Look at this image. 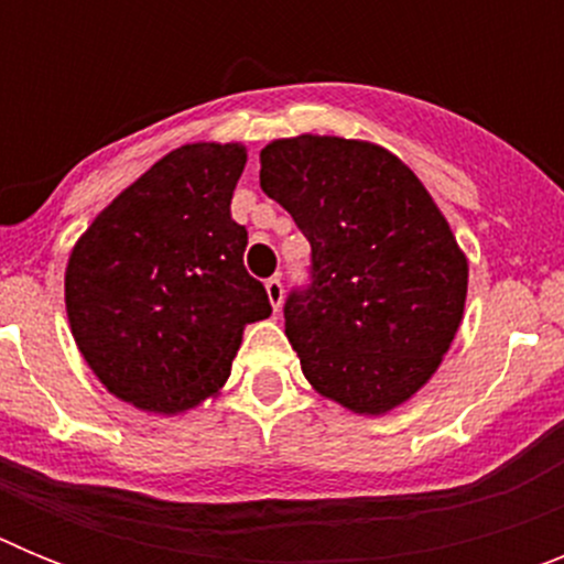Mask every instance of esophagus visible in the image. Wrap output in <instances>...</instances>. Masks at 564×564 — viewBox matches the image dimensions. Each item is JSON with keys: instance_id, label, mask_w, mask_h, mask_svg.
Returning <instances> with one entry per match:
<instances>
[{"instance_id": "1", "label": "esophagus", "mask_w": 564, "mask_h": 564, "mask_svg": "<svg viewBox=\"0 0 564 564\" xmlns=\"http://www.w3.org/2000/svg\"><path fill=\"white\" fill-rule=\"evenodd\" d=\"M265 291H268V299H271L273 311H279V307H282V299H285V285H282V279L279 276L268 279Z\"/></svg>"}]
</instances>
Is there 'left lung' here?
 Listing matches in <instances>:
<instances>
[{"label": "left lung", "instance_id": "left-lung-1", "mask_svg": "<svg viewBox=\"0 0 564 564\" xmlns=\"http://www.w3.org/2000/svg\"><path fill=\"white\" fill-rule=\"evenodd\" d=\"M259 186L311 242V285L285 299L302 372L330 401L381 415L437 370L463 318L468 265L415 172L376 143L273 141Z\"/></svg>", "mask_w": 564, "mask_h": 564}]
</instances>
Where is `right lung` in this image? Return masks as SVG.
Masks as SVG:
<instances>
[{
	"instance_id": "right-lung-1",
	"label": "right lung",
	"mask_w": 564,
	"mask_h": 564,
	"mask_svg": "<svg viewBox=\"0 0 564 564\" xmlns=\"http://www.w3.org/2000/svg\"><path fill=\"white\" fill-rule=\"evenodd\" d=\"M239 143H186L123 188L73 248L64 299L98 381L147 412L192 410L220 390L251 322L271 316L242 265L231 197Z\"/></svg>"
}]
</instances>
